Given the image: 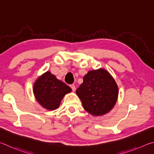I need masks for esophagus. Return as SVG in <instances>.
I'll use <instances>...</instances> for the list:
<instances>
[{
	"label": "esophagus",
	"instance_id": "1",
	"mask_svg": "<svg viewBox=\"0 0 154 154\" xmlns=\"http://www.w3.org/2000/svg\"><path fill=\"white\" fill-rule=\"evenodd\" d=\"M70 87L71 88V89L72 91H75V85L74 84H71L70 85Z\"/></svg>",
	"mask_w": 154,
	"mask_h": 154
}]
</instances>
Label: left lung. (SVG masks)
I'll return each instance as SVG.
<instances>
[{"label":"left lung","mask_w":154,"mask_h":154,"mask_svg":"<svg viewBox=\"0 0 154 154\" xmlns=\"http://www.w3.org/2000/svg\"><path fill=\"white\" fill-rule=\"evenodd\" d=\"M83 108L95 116L111 111L118 96V88L111 75L105 69L90 71L76 90Z\"/></svg>","instance_id":"1"}]
</instances>
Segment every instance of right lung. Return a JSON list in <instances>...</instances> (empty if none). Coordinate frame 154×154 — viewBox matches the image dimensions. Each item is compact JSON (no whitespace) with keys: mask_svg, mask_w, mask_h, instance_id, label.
I'll return each instance as SVG.
<instances>
[{"mask_svg":"<svg viewBox=\"0 0 154 154\" xmlns=\"http://www.w3.org/2000/svg\"><path fill=\"white\" fill-rule=\"evenodd\" d=\"M34 94L41 106L49 110L58 108L62 99L71 89L48 71L38 78L34 85Z\"/></svg>","mask_w":154,"mask_h":154,"instance_id":"1","label":"right lung"}]
</instances>
